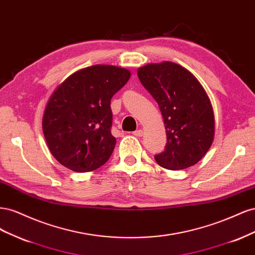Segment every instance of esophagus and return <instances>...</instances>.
<instances>
[{
	"instance_id": "1",
	"label": "esophagus",
	"mask_w": 255,
	"mask_h": 255,
	"mask_svg": "<svg viewBox=\"0 0 255 255\" xmlns=\"http://www.w3.org/2000/svg\"><path fill=\"white\" fill-rule=\"evenodd\" d=\"M133 135L137 136V137H141L143 135V130L142 129H137L135 132H133Z\"/></svg>"
}]
</instances>
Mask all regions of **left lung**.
I'll return each instance as SVG.
<instances>
[{"label":"left lung","mask_w":255,"mask_h":255,"mask_svg":"<svg viewBox=\"0 0 255 255\" xmlns=\"http://www.w3.org/2000/svg\"><path fill=\"white\" fill-rule=\"evenodd\" d=\"M138 79L157 102L167 143L154 156L169 170L194 166L210 150L215 135L214 111L202 85L182 66L164 61L137 70Z\"/></svg>","instance_id":"obj_1"}]
</instances>
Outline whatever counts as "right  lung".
<instances>
[{
    "label": "right lung",
    "mask_w": 255,
    "mask_h": 255,
    "mask_svg": "<svg viewBox=\"0 0 255 255\" xmlns=\"http://www.w3.org/2000/svg\"><path fill=\"white\" fill-rule=\"evenodd\" d=\"M130 78L128 69L96 65L66 79L45 106L42 129L52 155L75 172L104 165L115 149L111 100Z\"/></svg>",
    "instance_id": "add662e5"
}]
</instances>
